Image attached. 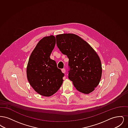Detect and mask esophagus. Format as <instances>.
Instances as JSON below:
<instances>
[{"label": "esophagus", "instance_id": "obj_1", "mask_svg": "<svg viewBox=\"0 0 128 128\" xmlns=\"http://www.w3.org/2000/svg\"><path fill=\"white\" fill-rule=\"evenodd\" d=\"M61 71H62V72H63V73H65V72H66V70H65V68H62V70H61Z\"/></svg>", "mask_w": 128, "mask_h": 128}]
</instances>
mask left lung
<instances>
[{
  "instance_id": "8db88e82",
  "label": "left lung",
  "mask_w": 128,
  "mask_h": 128,
  "mask_svg": "<svg viewBox=\"0 0 128 128\" xmlns=\"http://www.w3.org/2000/svg\"><path fill=\"white\" fill-rule=\"evenodd\" d=\"M56 44L69 59L68 79L79 91L88 94L94 91L101 78L100 59L91 46L81 37L72 34L56 36Z\"/></svg>"
}]
</instances>
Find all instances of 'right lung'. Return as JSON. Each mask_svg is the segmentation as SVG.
Returning <instances> with one entry per match:
<instances>
[{
  "label": "right lung",
  "instance_id": "add662e5",
  "mask_svg": "<svg viewBox=\"0 0 128 128\" xmlns=\"http://www.w3.org/2000/svg\"><path fill=\"white\" fill-rule=\"evenodd\" d=\"M56 38L44 37L31 53L26 70L30 84L39 94L50 96L61 87L64 74L58 68L56 61L50 58L55 48Z\"/></svg>",
  "mask_w": 128,
  "mask_h": 128
}]
</instances>
